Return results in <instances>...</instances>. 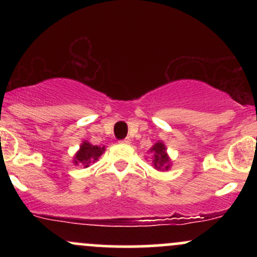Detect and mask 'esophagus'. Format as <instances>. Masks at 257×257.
Returning <instances> with one entry per match:
<instances>
[{
  "label": "esophagus",
  "instance_id": "esophagus-1",
  "mask_svg": "<svg viewBox=\"0 0 257 257\" xmlns=\"http://www.w3.org/2000/svg\"><path fill=\"white\" fill-rule=\"evenodd\" d=\"M119 143L120 144H124V145H128V144H131V139L125 138V139H123V140H120Z\"/></svg>",
  "mask_w": 257,
  "mask_h": 257
}]
</instances>
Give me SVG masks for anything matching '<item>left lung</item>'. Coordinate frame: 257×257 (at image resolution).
Wrapping results in <instances>:
<instances>
[{
  "mask_svg": "<svg viewBox=\"0 0 257 257\" xmlns=\"http://www.w3.org/2000/svg\"><path fill=\"white\" fill-rule=\"evenodd\" d=\"M152 153V164L153 168L159 172H164V170H169L172 168V159L167 152V146L163 141H157L153 145L150 151Z\"/></svg>",
  "mask_w": 257,
  "mask_h": 257,
  "instance_id": "1",
  "label": "left lung"
}]
</instances>
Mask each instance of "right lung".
<instances>
[{
    "instance_id": "right-lung-1",
    "label": "right lung",
    "mask_w": 257,
    "mask_h": 257,
    "mask_svg": "<svg viewBox=\"0 0 257 257\" xmlns=\"http://www.w3.org/2000/svg\"><path fill=\"white\" fill-rule=\"evenodd\" d=\"M104 151L105 146L100 147L96 145H91L87 140H83L81 145H79L78 151L73 156L72 163L75 166H83L84 168H88L91 163L98 161Z\"/></svg>"
}]
</instances>
